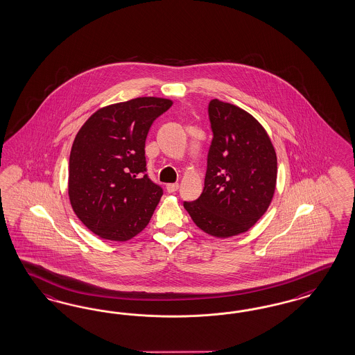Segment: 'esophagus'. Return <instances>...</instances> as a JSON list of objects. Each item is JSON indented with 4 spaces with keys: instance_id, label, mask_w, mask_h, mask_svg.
I'll return each mask as SVG.
<instances>
[{
    "instance_id": "esophagus-1",
    "label": "esophagus",
    "mask_w": 355,
    "mask_h": 355,
    "mask_svg": "<svg viewBox=\"0 0 355 355\" xmlns=\"http://www.w3.org/2000/svg\"><path fill=\"white\" fill-rule=\"evenodd\" d=\"M178 187H180L178 183H168V184H166V191L171 193H175V191L178 190Z\"/></svg>"
}]
</instances>
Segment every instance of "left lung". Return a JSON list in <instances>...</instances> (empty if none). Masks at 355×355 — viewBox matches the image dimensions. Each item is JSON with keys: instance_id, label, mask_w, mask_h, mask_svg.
<instances>
[{"instance_id": "left-lung-1", "label": "left lung", "mask_w": 355, "mask_h": 355, "mask_svg": "<svg viewBox=\"0 0 355 355\" xmlns=\"http://www.w3.org/2000/svg\"><path fill=\"white\" fill-rule=\"evenodd\" d=\"M205 189L183 202L198 227L218 238L248 232L272 202L277 157L267 131L246 110L214 98Z\"/></svg>"}]
</instances>
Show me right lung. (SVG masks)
I'll use <instances>...</instances> for the list:
<instances>
[{
	"label": "right lung",
	"instance_id": "1",
	"mask_svg": "<svg viewBox=\"0 0 355 355\" xmlns=\"http://www.w3.org/2000/svg\"><path fill=\"white\" fill-rule=\"evenodd\" d=\"M172 100L137 97L98 109L76 134L69 160V198L98 236L129 241L148 225L162 189L146 168V139Z\"/></svg>",
	"mask_w": 355,
	"mask_h": 355
}]
</instances>
